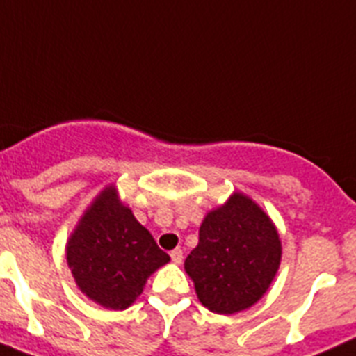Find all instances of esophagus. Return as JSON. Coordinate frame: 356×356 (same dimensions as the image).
<instances>
[{
    "instance_id": "obj_1",
    "label": "esophagus",
    "mask_w": 356,
    "mask_h": 356,
    "mask_svg": "<svg viewBox=\"0 0 356 356\" xmlns=\"http://www.w3.org/2000/svg\"><path fill=\"white\" fill-rule=\"evenodd\" d=\"M170 258H172V261L174 264H182V251L181 249H174V251L170 252Z\"/></svg>"
}]
</instances>
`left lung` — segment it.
Listing matches in <instances>:
<instances>
[{"label":"left lung","instance_id":"1","mask_svg":"<svg viewBox=\"0 0 356 356\" xmlns=\"http://www.w3.org/2000/svg\"><path fill=\"white\" fill-rule=\"evenodd\" d=\"M281 264V240L270 216L242 191L204 216L199 245L184 270L199 301L213 314L233 315L264 298Z\"/></svg>","mask_w":356,"mask_h":356}]
</instances>
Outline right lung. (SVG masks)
I'll use <instances>...</instances> for the list:
<instances>
[{
	"label": "right lung",
	"instance_id": "obj_1",
	"mask_svg": "<svg viewBox=\"0 0 356 356\" xmlns=\"http://www.w3.org/2000/svg\"><path fill=\"white\" fill-rule=\"evenodd\" d=\"M66 259L86 298L107 310H125L170 256L122 202L118 188L109 184L92 199L67 238Z\"/></svg>",
	"mask_w": 356,
	"mask_h": 356
}]
</instances>
